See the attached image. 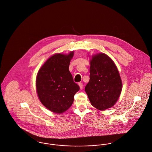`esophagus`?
<instances>
[{
	"instance_id": "1",
	"label": "esophagus",
	"mask_w": 152,
	"mask_h": 152,
	"mask_svg": "<svg viewBox=\"0 0 152 152\" xmlns=\"http://www.w3.org/2000/svg\"><path fill=\"white\" fill-rule=\"evenodd\" d=\"M79 87H80V89H83V83H81V82H80V83H79Z\"/></svg>"
}]
</instances>
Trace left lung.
<instances>
[{
    "instance_id": "left-lung-1",
    "label": "left lung",
    "mask_w": 152,
    "mask_h": 152,
    "mask_svg": "<svg viewBox=\"0 0 152 152\" xmlns=\"http://www.w3.org/2000/svg\"><path fill=\"white\" fill-rule=\"evenodd\" d=\"M121 89V78L113 61L104 53L93 56L90 80L85 87L91 105L100 110L112 107L119 99Z\"/></svg>"
}]
</instances>
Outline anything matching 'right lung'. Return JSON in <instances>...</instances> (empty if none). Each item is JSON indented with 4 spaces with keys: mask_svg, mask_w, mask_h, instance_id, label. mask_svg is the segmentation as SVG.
I'll return each instance as SVG.
<instances>
[{
    "mask_svg": "<svg viewBox=\"0 0 152 152\" xmlns=\"http://www.w3.org/2000/svg\"><path fill=\"white\" fill-rule=\"evenodd\" d=\"M73 52L67 55L56 54L38 72L36 89L41 103L50 111L61 113L72 104L80 88L73 81L69 67Z\"/></svg>",
    "mask_w": 152,
    "mask_h": 152,
    "instance_id": "obj_1",
    "label": "right lung"
}]
</instances>
